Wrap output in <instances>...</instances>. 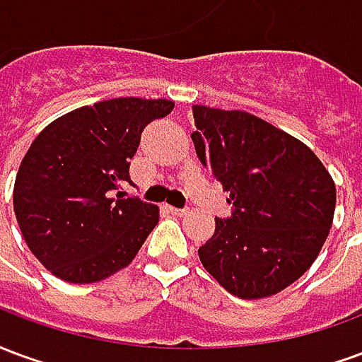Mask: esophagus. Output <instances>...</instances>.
<instances>
[{
  "instance_id": "esophagus-1",
  "label": "esophagus",
  "mask_w": 362,
  "mask_h": 362,
  "mask_svg": "<svg viewBox=\"0 0 362 362\" xmlns=\"http://www.w3.org/2000/svg\"><path fill=\"white\" fill-rule=\"evenodd\" d=\"M166 209L176 215V217H184V215H188L189 209H180V207H173V205H166Z\"/></svg>"
}]
</instances>
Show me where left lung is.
<instances>
[{"label": "left lung", "mask_w": 362, "mask_h": 362, "mask_svg": "<svg viewBox=\"0 0 362 362\" xmlns=\"http://www.w3.org/2000/svg\"><path fill=\"white\" fill-rule=\"evenodd\" d=\"M192 112L197 157L235 207L228 219H215L199 259L230 295H277L306 273L326 243L334 178L310 147L254 114L204 104Z\"/></svg>", "instance_id": "obj_1"}]
</instances>
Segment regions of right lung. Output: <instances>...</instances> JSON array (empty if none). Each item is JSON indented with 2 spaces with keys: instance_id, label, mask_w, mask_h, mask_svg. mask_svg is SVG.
<instances>
[{
  "instance_id": "obj_1",
  "label": "right lung",
  "mask_w": 362,
  "mask_h": 362,
  "mask_svg": "<svg viewBox=\"0 0 362 362\" xmlns=\"http://www.w3.org/2000/svg\"><path fill=\"white\" fill-rule=\"evenodd\" d=\"M173 100L112 98L81 106L44 127L21 160L13 209L25 243L67 283H96L132 264L158 223V207L114 197L129 182L143 127Z\"/></svg>"
}]
</instances>
